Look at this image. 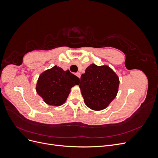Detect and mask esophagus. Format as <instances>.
<instances>
[{
    "mask_svg": "<svg viewBox=\"0 0 158 158\" xmlns=\"http://www.w3.org/2000/svg\"><path fill=\"white\" fill-rule=\"evenodd\" d=\"M76 75L79 78H80V76H81V74H80V73H76Z\"/></svg>",
    "mask_w": 158,
    "mask_h": 158,
    "instance_id": "esophagus-1",
    "label": "esophagus"
}]
</instances>
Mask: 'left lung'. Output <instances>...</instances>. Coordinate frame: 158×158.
<instances>
[{"instance_id": "8db88e82", "label": "left lung", "mask_w": 158, "mask_h": 158, "mask_svg": "<svg viewBox=\"0 0 158 158\" xmlns=\"http://www.w3.org/2000/svg\"><path fill=\"white\" fill-rule=\"evenodd\" d=\"M78 85L85 104L95 111H100L115 98L119 79L109 66L92 64L81 76Z\"/></svg>"}]
</instances>
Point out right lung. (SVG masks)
<instances>
[{"label":"right lung","mask_w":158,"mask_h":158,"mask_svg":"<svg viewBox=\"0 0 158 158\" xmlns=\"http://www.w3.org/2000/svg\"><path fill=\"white\" fill-rule=\"evenodd\" d=\"M79 82L80 79L69 70L64 71L55 65L40 74L36 91L47 104L60 106L66 102L70 89Z\"/></svg>","instance_id":"obj_1"}]
</instances>
